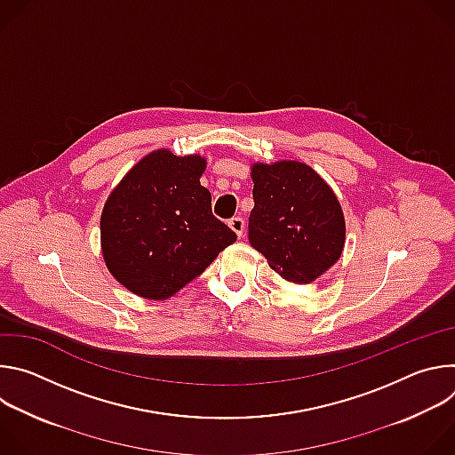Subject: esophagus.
Masks as SVG:
<instances>
[{
    "mask_svg": "<svg viewBox=\"0 0 455 455\" xmlns=\"http://www.w3.org/2000/svg\"><path fill=\"white\" fill-rule=\"evenodd\" d=\"M228 227L237 234V237H241L243 232H244V220L239 218V216H235V218L228 220Z\"/></svg>",
    "mask_w": 455,
    "mask_h": 455,
    "instance_id": "obj_1",
    "label": "esophagus"
}]
</instances>
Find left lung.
<instances>
[{
    "instance_id": "obj_1",
    "label": "left lung",
    "mask_w": 455,
    "mask_h": 455,
    "mask_svg": "<svg viewBox=\"0 0 455 455\" xmlns=\"http://www.w3.org/2000/svg\"><path fill=\"white\" fill-rule=\"evenodd\" d=\"M248 241L286 284L304 286L342 255L346 223L330 185L300 162L255 164Z\"/></svg>"
}]
</instances>
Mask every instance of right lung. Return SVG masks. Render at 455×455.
<instances>
[{
  "label": "right lung",
  "instance_id": "add662e5",
  "mask_svg": "<svg viewBox=\"0 0 455 455\" xmlns=\"http://www.w3.org/2000/svg\"><path fill=\"white\" fill-rule=\"evenodd\" d=\"M202 156L158 149L109 194L100 243L113 277L146 299H167L196 279L235 232L212 214Z\"/></svg>",
  "mask_w": 455,
  "mask_h": 455
}]
</instances>
